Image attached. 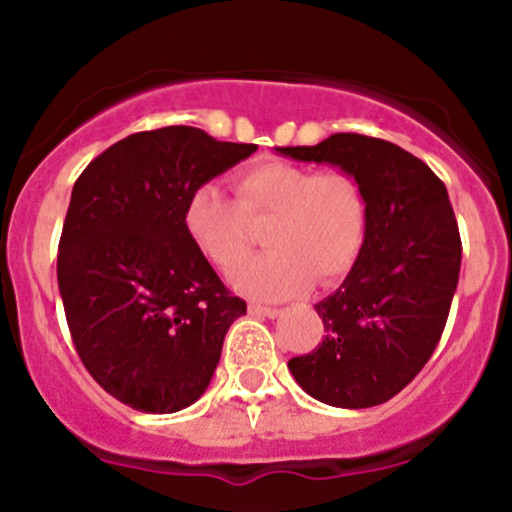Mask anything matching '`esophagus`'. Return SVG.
<instances>
[{
    "label": "esophagus",
    "mask_w": 512,
    "mask_h": 512,
    "mask_svg": "<svg viewBox=\"0 0 512 512\" xmlns=\"http://www.w3.org/2000/svg\"><path fill=\"white\" fill-rule=\"evenodd\" d=\"M250 313H252V315H262V317H279L281 310H279V308H272V305L250 303Z\"/></svg>",
    "instance_id": "1"
}]
</instances>
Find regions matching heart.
Listing matches in <instances>:
<instances>
[{
  "instance_id": "b5f03b06",
  "label": "heart",
  "mask_w": 512,
  "mask_h": 512,
  "mask_svg": "<svg viewBox=\"0 0 512 512\" xmlns=\"http://www.w3.org/2000/svg\"><path fill=\"white\" fill-rule=\"evenodd\" d=\"M238 204L216 185L195 187L182 223L197 250L231 272L251 247L252 225L268 223L269 253L236 269L233 284L257 298H289L313 276L332 284L351 272L368 233V202L346 173H315L286 161L252 163L236 175Z\"/></svg>"
}]
</instances>
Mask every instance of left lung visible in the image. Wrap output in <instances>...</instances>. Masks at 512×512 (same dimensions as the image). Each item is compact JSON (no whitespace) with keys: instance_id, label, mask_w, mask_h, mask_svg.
I'll return each mask as SVG.
<instances>
[{"instance_id":"left-lung-1","label":"left lung","mask_w":512,"mask_h":512,"mask_svg":"<svg viewBox=\"0 0 512 512\" xmlns=\"http://www.w3.org/2000/svg\"><path fill=\"white\" fill-rule=\"evenodd\" d=\"M276 154L330 163L368 202L361 255L315 305L325 339L291 358V375L330 407L383 404L426 366L448 322L462 262L448 190L421 158L366 134L339 132L315 146H276Z\"/></svg>"}]
</instances>
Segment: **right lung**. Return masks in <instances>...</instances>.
<instances>
[{"label": "right lung", "mask_w": 512, "mask_h": 512, "mask_svg": "<svg viewBox=\"0 0 512 512\" xmlns=\"http://www.w3.org/2000/svg\"><path fill=\"white\" fill-rule=\"evenodd\" d=\"M255 151L161 127L105 149L74 182L57 255L64 315L81 363L127 407L195 404L248 310L187 236L182 209L195 187Z\"/></svg>", "instance_id": "obj_1"}]
</instances>
